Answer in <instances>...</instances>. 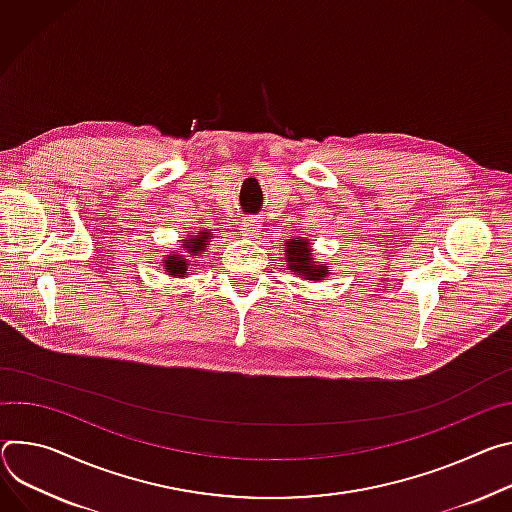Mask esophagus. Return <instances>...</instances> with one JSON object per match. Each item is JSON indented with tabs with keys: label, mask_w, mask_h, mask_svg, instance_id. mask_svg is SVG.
I'll use <instances>...</instances> for the list:
<instances>
[{
	"label": "esophagus",
	"mask_w": 512,
	"mask_h": 512,
	"mask_svg": "<svg viewBox=\"0 0 512 512\" xmlns=\"http://www.w3.org/2000/svg\"><path fill=\"white\" fill-rule=\"evenodd\" d=\"M256 232H258V221H256V219H252V217L244 219V225H242V234H244V236H254Z\"/></svg>",
	"instance_id": "esophagus-1"
}]
</instances>
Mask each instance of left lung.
<instances>
[{
  "label": "left lung",
  "instance_id": "obj_1",
  "mask_svg": "<svg viewBox=\"0 0 512 512\" xmlns=\"http://www.w3.org/2000/svg\"><path fill=\"white\" fill-rule=\"evenodd\" d=\"M287 262H289V268H291V270L301 272V274L307 276L309 280H321V278L327 274L325 266L313 264L309 242H303V240H299V238L287 242Z\"/></svg>",
  "mask_w": 512,
  "mask_h": 512
}]
</instances>
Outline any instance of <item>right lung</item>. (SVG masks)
<instances>
[{"label":"right lung","mask_w":512,"mask_h":512,"mask_svg":"<svg viewBox=\"0 0 512 512\" xmlns=\"http://www.w3.org/2000/svg\"><path fill=\"white\" fill-rule=\"evenodd\" d=\"M211 236H209V232H203L201 236H197L195 240H185V248H189L191 252H201L207 244V240H209ZM185 270H187V262H183L177 254L175 256H170L168 260H166V272H173V276H183L185 274Z\"/></svg>","instance_id":"1"}]
</instances>
